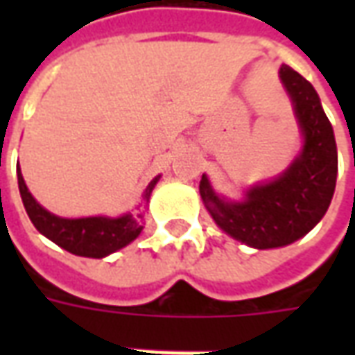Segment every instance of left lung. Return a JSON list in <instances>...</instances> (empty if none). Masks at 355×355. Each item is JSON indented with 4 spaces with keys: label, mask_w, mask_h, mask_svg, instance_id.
<instances>
[{
    "label": "left lung",
    "mask_w": 355,
    "mask_h": 355,
    "mask_svg": "<svg viewBox=\"0 0 355 355\" xmlns=\"http://www.w3.org/2000/svg\"><path fill=\"white\" fill-rule=\"evenodd\" d=\"M279 80L302 132L293 163L274 180L247 188L239 201L218 196L207 175L200 182L201 200L216 226L254 249L285 247L312 230L331 205L338 171L335 132L312 83L287 64L279 68Z\"/></svg>",
    "instance_id": "obj_1"
}]
</instances>
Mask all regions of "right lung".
<instances>
[{
    "label": "right lung",
    "mask_w": 355,
    "mask_h": 355,
    "mask_svg": "<svg viewBox=\"0 0 355 355\" xmlns=\"http://www.w3.org/2000/svg\"><path fill=\"white\" fill-rule=\"evenodd\" d=\"M19 177V190L24 209H26L30 220L34 224L40 234L51 239L53 243L66 249L68 253L78 254V257H87V259H104L108 254L116 253L131 241L139 238L142 232V220L144 215L139 213H125L121 216H83V218H64L49 213L47 209L42 207L35 198L28 190L26 182L22 178L20 167L17 169ZM162 175L146 186L142 193V201L148 203L152 190L157 184ZM140 209V207H137Z\"/></svg>",
    "instance_id": "add662e5"
}]
</instances>
